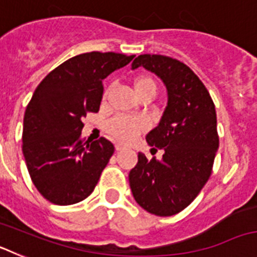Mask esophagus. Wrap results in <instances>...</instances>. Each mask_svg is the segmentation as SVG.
Masks as SVG:
<instances>
[{
	"instance_id": "obj_1",
	"label": "esophagus",
	"mask_w": 257,
	"mask_h": 257,
	"mask_svg": "<svg viewBox=\"0 0 257 257\" xmlns=\"http://www.w3.org/2000/svg\"><path fill=\"white\" fill-rule=\"evenodd\" d=\"M122 149H124V147L122 144H119V143H118V144H115V151H122Z\"/></svg>"
}]
</instances>
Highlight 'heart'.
I'll return each instance as SVG.
<instances>
[{
    "label": "heart",
    "mask_w": 257,
    "mask_h": 257,
    "mask_svg": "<svg viewBox=\"0 0 257 257\" xmlns=\"http://www.w3.org/2000/svg\"><path fill=\"white\" fill-rule=\"evenodd\" d=\"M134 90L136 96L152 92L156 96L157 83L151 76H138L134 79ZM106 95V92H105ZM143 123L139 119L127 117H117L108 123L109 134L122 143H130L139 135L143 130Z\"/></svg>",
    "instance_id": "1"
}]
</instances>
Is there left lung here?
<instances>
[{"label":"left lung","mask_w":257,"mask_h":257,"mask_svg":"<svg viewBox=\"0 0 257 257\" xmlns=\"http://www.w3.org/2000/svg\"><path fill=\"white\" fill-rule=\"evenodd\" d=\"M143 67L162 79L167 105L160 123L147 135L163 149L162 160L138 154L128 174L135 201L157 216H172L189 206L211 176L219 149L216 110L197 74L170 56L139 55L131 68Z\"/></svg>","instance_id":"left-lung-1"}]
</instances>
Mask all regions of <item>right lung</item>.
Segmentation results:
<instances>
[{"instance_id": "right-lung-1", "label": "right lung", "mask_w": 257, "mask_h": 257, "mask_svg": "<svg viewBox=\"0 0 257 257\" xmlns=\"http://www.w3.org/2000/svg\"><path fill=\"white\" fill-rule=\"evenodd\" d=\"M134 56L81 54L50 72L36 88L23 122V154L35 187L51 203L73 205L96 187L114 147L104 138L83 143L82 118L99 110L103 79Z\"/></svg>"}]
</instances>
